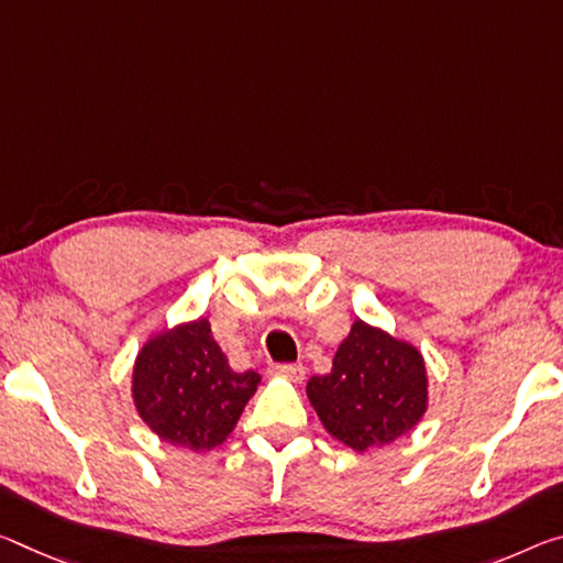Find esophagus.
I'll use <instances>...</instances> for the list:
<instances>
[{"mask_svg": "<svg viewBox=\"0 0 563 563\" xmlns=\"http://www.w3.org/2000/svg\"><path fill=\"white\" fill-rule=\"evenodd\" d=\"M271 373L273 376H280V378H288L292 383H300L306 378V368H302L300 363H278V365H271Z\"/></svg>", "mask_w": 563, "mask_h": 563, "instance_id": "34e87169", "label": "esophagus"}]
</instances>
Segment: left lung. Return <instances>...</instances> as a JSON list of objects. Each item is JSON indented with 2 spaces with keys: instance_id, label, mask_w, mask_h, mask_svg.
<instances>
[{
  "instance_id": "obj_1",
  "label": "left lung",
  "mask_w": 563,
  "mask_h": 563,
  "mask_svg": "<svg viewBox=\"0 0 563 563\" xmlns=\"http://www.w3.org/2000/svg\"><path fill=\"white\" fill-rule=\"evenodd\" d=\"M308 398L325 431L355 451L408 433L426 413L423 355L383 330L355 320L333 368L308 380Z\"/></svg>"
}]
</instances>
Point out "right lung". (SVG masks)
Here are the masks:
<instances>
[{
    "label": "right lung",
    "instance_id": "right-lung-1",
    "mask_svg": "<svg viewBox=\"0 0 563 563\" xmlns=\"http://www.w3.org/2000/svg\"><path fill=\"white\" fill-rule=\"evenodd\" d=\"M261 376L235 373L205 318L165 330L142 347L132 396L159 439L192 451L216 449L233 431Z\"/></svg>",
    "mask_w": 563,
    "mask_h": 563
}]
</instances>
